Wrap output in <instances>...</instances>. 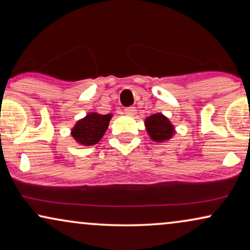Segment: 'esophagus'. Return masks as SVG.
Listing matches in <instances>:
<instances>
[{"instance_id": "1", "label": "esophagus", "mask_w": 250, "mask_h": 250, "mask_svg": "<svg viewBox=\"0 0 250 250\" xmlns=\"http://www.w3.org/2000/svg\"><path fill=\"white\" fill-rule=\"evenodd\" d=\"M125 114L126 115H129V116H133L135 114V108L134 107H127L125 108Z\"/></svg>"}]
</instances>
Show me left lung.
<instances>
[{
	"label": "left lung",
	"instance_id": "left-lung-1",
	"mask_svg": "<svg viewBox=\"0 0 250 250\" xmlns=\"http://www.w3.org/2000/svg\"><path fill=\"white\" fill-rule=\"evenodd\" d=\"M146 132L155 142H165L174 134V127L163 114H155L146 119Z\"/></svg>",
	"mask_w": 250,
	"mask_h": 250
}]
</instances>
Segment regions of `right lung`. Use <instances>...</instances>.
Wrapping results in <instances>:
<instances>
[{
	"instance_id": "right-lung-1",
	"label": "right lung",
	"mask_w": 250,
	"mask_h": 250,
	"mask_svg": "<svg viewBox=\"0 0 250 250\" xmlns=\"http://www.w3.org/2000/svg\"><path fill=\"white\" fill-rule=\"evenodd\" d=\"M111 115H99L95 112L86 115L78 121L71 129V135L78 143L83 146H93L100 141L107 131Z\"/></svg>"
}]
</instances>
